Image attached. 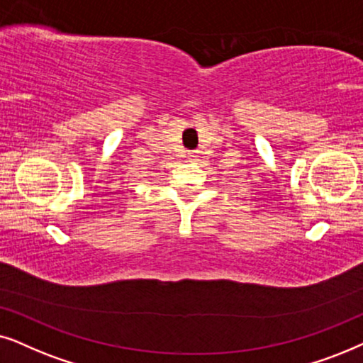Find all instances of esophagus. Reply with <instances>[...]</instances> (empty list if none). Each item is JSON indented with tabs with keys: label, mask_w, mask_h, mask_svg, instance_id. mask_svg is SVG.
I'll list each match as a JSON object with an SVG mask.
<instances>
[{
	"label": "esophagus",
	"mask_w": 363,
	"mask_h": 363,
	"mask_svg": "<svg viewBox=\"0 0 363 363\" xmlns=\"http://www.w3.org/2000/svg\"><path fill=\"white\" fill-rule=\"evenodd\" d=\"M187 161L189 162H197L199 161V156H197V152H187Z\"/></svg>",
	"instance_id": "34e87169"
}]
</instances>
